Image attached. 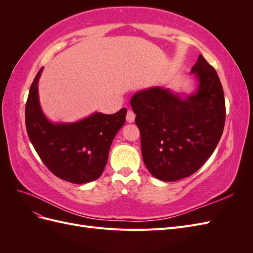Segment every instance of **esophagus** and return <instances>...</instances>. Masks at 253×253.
<instances>
[{"mask_svg": "<svg viewBox=\"0 0 253 253\" xmlns=\"http://www.w3.org/2000/svg\"><path fill=\"white\" fill-rule=\"evenodd\" d=\"M126 121L128 124H132V122L135 121V114L132 111H127L126 113Z\"/></svg>", "mask_w": 253, "mask_h": 253, "instance_id": "esophagus-1", "label": "esophagus"}]
</instances>
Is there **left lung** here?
Listing matches in <instances>:
<instances>
[{
  "instance_id": "1",
  "label": "left lung",
  "mask_w": 253,
  "mask_h": 253,
  "mask_svg": "<svg viewBox=\"0 0 253 253\" xmlns=\"http://www.w3.org/2000/svg\"><path fill=\"white\" fill-rule=\"evenodd\" d=\"M191 75L197 81L193 93L153 86L137 91L129 101L143 163L159 180L175 181L195 173L224 131L225 97L217 73L200 55Z\"/></svg>"
}]
</instances>
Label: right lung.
Returning a JSON list of instances; mask_svg holds the SVG:
<instances>
[{
  "label": "right lung",
  "mask_w": 253,
  "mask_h": 253,
  "mask_svg": "<svg viewBox=\"0 0 253 253\" xmlns=\"http://www.w3.org/2000/svg\"><path fill=\"white\" fill-rule=\"evenodd\" d=\"M42 71L30 86L25 106L30 142L57 177L79 185L96 180L108 163L114 137L125 125L126 109L111 115L95 112L75 122H52L45 116L39 100Z\"/></svg>",
  "instance_id": "add662e5"
}]
</instances>
